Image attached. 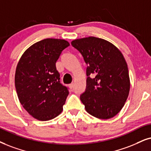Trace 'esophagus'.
<instances>
[{"label": "esophagus", "instance_id": "esophagus-1", "mask_svg": "<svg viewBox=\"0 0 151 151\" xmlns=\"http://www.w3.org/2000/svg\"><path fill=\"white\" fill-rule=\"evenodd\" d=\"M69 87H70V89H72V88H73V87H74V83H70V84L69 85Z\"/></svg>", "mask_w": 151, "mask_h": 151}]
</instances>
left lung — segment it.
<instances>
[{"instance_id": "obj_1", "label": "left lung", "mask_w": 151, "mask_h": 151, "mask_svg": "<svg viewBox=\"0 0 151 151\" xmlns=\"http://www.w3.org/2000/svg\"><path fill=\"white\" fill-rule=\"evenodd\" d=\"M83 57L86 90L80 97L86 111L100 119H109L123 107L130 81L127 63L115 45L101 38L88 37L72 41Z\"/></svg>"}]
</instances>
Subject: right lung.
I'll return each mask as SVG.
<instances>
[{"label":"right lung","instance_id":"obj_1","mask_svg":"<svg viewBox=\"0 0 151 151\" xmlns=\"http://www.w3.org/2000/svg\"><path fill=\"white\" fill-rule=\"evenodd\" d=\"M70 46L63 39L47 38L23 53L15 72V88L23 107L35 119L49 121L62 112L69 91L60 83L56 63Z\"/></svg>","mask_w":151,"mask_h":151}]
</instances>
